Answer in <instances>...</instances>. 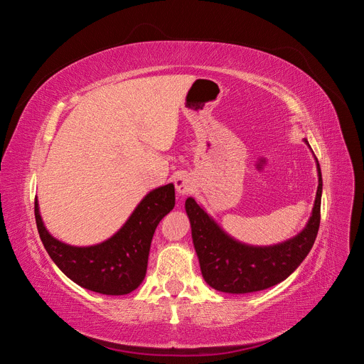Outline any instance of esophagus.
<instances>
[{"label":"esophagus","mask_w":364,"mask_h":364,"mask_svg":"<svg viewBox=\"0 0 364 364\" xmlns=\"http://www.w3.org/2000/svg\"><path fill=\"white\" fill-rule=\"evenodd\" d=\"M174 186H176V191H178L182 196H185V194H188V193L193 191L194 185H193V181L188 178V176L181 174L179 178L174 181Z\"/></svg>","instance_id":"1"}]
</instances>
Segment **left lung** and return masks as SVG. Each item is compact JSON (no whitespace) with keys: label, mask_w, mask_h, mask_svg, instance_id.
<instances>
[{"label":"left lung","mask_w":364,"mask_h":364,"mask_svg":"<svg viewBox=\"0 0 364 364\" xmlns=\"http://www.w3.org/2000/svg\"><path fill=\"white\" fill-rule=\"evenodd\" d=\"M317 176L316 200L306 226L296 237L273 246L240 243L229 237L193 197H188L185 209L206 284L218 291L243 294L266 290L289 278L311 250L321 225L322 173L318 162Z\"/></svg>","instance_id":"8db88e82"}]
</instances>
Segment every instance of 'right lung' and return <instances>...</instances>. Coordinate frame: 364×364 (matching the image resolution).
<instances>
[{"mask_svg":"<svg viewBox=\"0 0 364 364\" xmlns=\"http://www.w3.org/2000/svg\"><path fill=\"white\" fill-rule=\"evenodd\" d=\"M174 208V185L150 191L117 234L100 245L77 247L54 238L43 225L39 203L35 218L42 245L54 264L80 287L102 294L121 296L144 281L153 234Z\"/></svg>","mask_w":364,"mask_h":364,"instance_id":"add662e5","label":"right lung"}]
</instances>
